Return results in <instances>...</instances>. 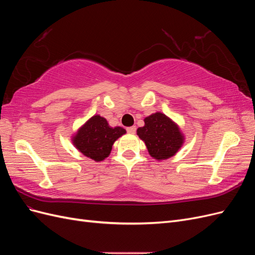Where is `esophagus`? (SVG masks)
<instances>
[{"mask_svg":"<svg viewBox=\"0 0 255 255\" xmlns=\"http://www.w3.org/2000/svg\"><path fill=\"white\" fill-rule=\"evenodd\" d=\"M127 130H128V134H135V132H136V127H129V128H127Z\"/></svg>","mask_w":255,"mask_h":255,"instance_id":"34e87169","label":"esophagus"}]
</instances>
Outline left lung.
<instances>
[{
  "label": "left lung",
  "instance_id": "1",
  "mask_svg": "<svg viewBox=\"0 0 255 255\" xmlns=\"http://www.w3.org/2000/svg\"><path fill=\"white\" fill-rule=\"evenodd\" d=\"M143 121L144 126L137 128V135L145 143L150 155L157 160L175 155L184 143L179 126L161 113L152 114Z\"/></svg>",
  "mask_w": 255,
  "mask_h": 255
}]
</instances>
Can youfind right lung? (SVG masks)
Masks as SVG:
<instances>
[{"label":"right lung","mask_w":255,"mask_h":255,"mask_svg":"<svg viewBox=\"0 0 255 255\" xmlns=\"http://www.w3.org/2000/svg\"><path fill=\"white\" fill-rule=\"evenodd\" d=\"M126 133L123 128H112L105 118L95 115L78 129L72 142L85 156L101 161L111 154L114 142Z\"/></svg>","instance_id":"obj_1"}]
</instances>
